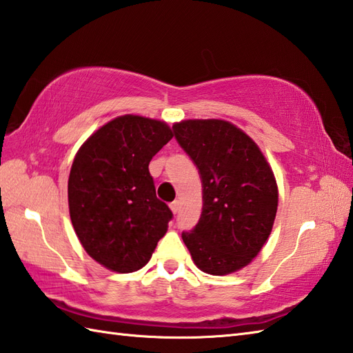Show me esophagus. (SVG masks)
Wrapping results in <instances>:
<instances>
[{"mask_svg": "<svg viewBox=\"0 0 353 353\" xmlns=\"http://www.w3.org/2000/svg\"><path fill=\"white\" fill-rule=\"evenodd\" d=\"M170 208H171L172 214H177V212H179V208H181V205H179V201L176 200V201H172V203L170 205Z\"/></svg>", "mask_w": 353, "mask_h": 353, "instance_id": "34e87169", "label": "esophagus"}]
</instances>
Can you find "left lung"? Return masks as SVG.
<instances>
[{
	"mask_svg": "<svg viewBox=\"0 0 353 353\" xmlns=\"http://www.w3.org/2000/svg\"><path fill=\"white\" fill-rule=\"evenodd\" d=\"M172 130L203 188L200 220L183 232V243L201 272H238L272 234L279 201L272 167L249 134L229 121L186 119Z\"/></svg>",
	"mask_w": 353,
	"mask_h": 353,
	"instance_id": "8db88e82",
	"label": "left lung"
}]
</instances>
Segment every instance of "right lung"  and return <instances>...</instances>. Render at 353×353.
<instances>
[{
  "label": "right lung",
  "instance_id": "add662e5",
  "mask_svg": "<svg viewBox=\"0 0 353 353\" xmlns=\"http://www.w3.org/2000/svg\"><path fill=\"white\" fill-rule=\"evenodd\" d=\"M171 138L167 123L123 115L92 133L74 157L72 226L89 256L112 272L144 267L167 234L172 212L156 197L148 163Z\"/></svg>",
  "mask_w": 353,
  "mask_h": 353
}]
</instances>
